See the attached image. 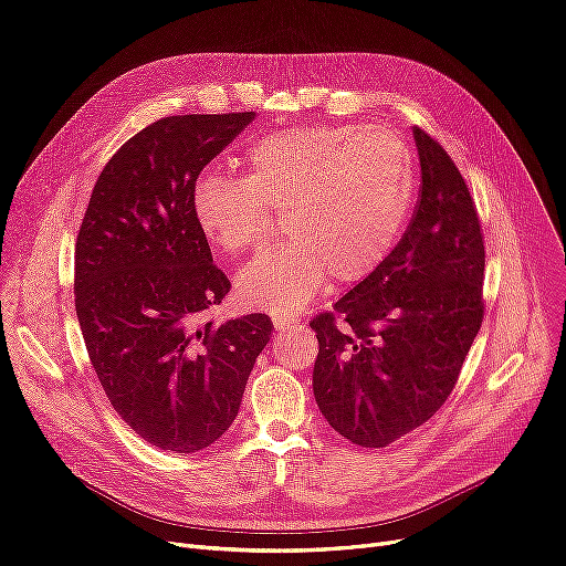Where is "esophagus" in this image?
I'll list each match as a JSON object with an SVG mask.
<instances>
[{"label":"esophagus","instance_id":"obj_1","mask_svg":"<svg viewBox=\"0 0 566 566\" xmlns=\"http://www.w3.org/2000/svg\"><path fill=\"white\" fill-rule=\"evenodd\" d=\"M296 324H298V318L284 316V314H273V326H275V331H280V333H284V331L293 328Z\"/></svg>","mask_w":566,"mask_h":566}]
</instances>
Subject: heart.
Returning a JSON list of instances; mask_svg holds the SVG:
<instances>
[{"mask_svg":"<svg viewBox=\"0 0 566 566\" xmlns=\"http://www.w3.org/2000/svg\"><path fill=\"white\" fill-rule=\"evenodd\" d=\"M248 176L208 170L191 187L203 238L224 254L256 250L282 212L289 242L244 265L238 301L296 314L328 275L367 277L396 248L416 201L419 170L409 143L386 127H293L254 140Z\"/></svg>","mask_w":566,"mask_h":566,"instance_id":"obj_1","label":"heart"}]
</instances>
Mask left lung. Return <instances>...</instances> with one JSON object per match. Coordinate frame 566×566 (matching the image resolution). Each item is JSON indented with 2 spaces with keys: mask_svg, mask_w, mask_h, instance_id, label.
<instances>
[{
  "mask_svg": "<svg viewBox=\"0 0 566 566\" xmlns=\"http://www.w3.org/2000/svg\"><path fill=\"white\" fill-rule=\"evenodd\" d=\"M421 201L388 259L310 324L324 419L381 449L447 402L483 322L479 214L444 147L413 127Z\"/></svg>",
  "mask_w": 566,
  "mask_h": 566,
  "instance_id": "obj_1",
  "label": "left lung"
}]
</instances>
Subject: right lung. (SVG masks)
<instances>
[{
    "mask_svg": "<svg viewBox=\"0 0 566 566\" xmlns=\"http://www.w3.org/2000/svg\"><path fill=\"white\" fill-rule=\"evenodd\" d=\"M256 113L174 115L129 138L76 240V314L113 409L161 451L196 453L238 416L273 324L206 322L231 289L196 227L191 187Z\"/></svg>",
    "mask_w": 566,
    "mask_h": 566,
    "instance_id": "1",
    "label": "right lung"
}]
</instances>
